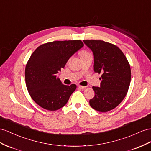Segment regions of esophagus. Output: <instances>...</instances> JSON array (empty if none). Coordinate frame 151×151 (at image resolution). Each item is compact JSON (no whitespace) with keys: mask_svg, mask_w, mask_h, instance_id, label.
<instances>
[{"mask_svg":"<svg viewBox=\"0 0 151 151\" xmlns=\"http://www.w3.org/2000/svg\"><path fill=\"white\" fill-rule=\"evenodd\" d=\"M78 87L81 88V89H85V88H86V86H78Z\"/></svg>","mask_w":151,"mask_h":151,"instance_id":"esophagus-1","label":"esophagus"}]
</instances>
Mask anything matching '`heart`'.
Wrapping results in <instances>:
<instances>
[{"instance_id": "obj_1", "label": "heart", "mask_w": 151, "mask_h": 151, "mask_svg": "<svg viewBox=\"0 0 151 151\" xmlns=\"http://www.w3.org/2000/svg\"><path fill=\"white\" fill-rule=\"evenodd\" d=\"M80 55L81 57H86V56H88V55H91V54L88 52L86 51V50H83V51L80 52Z\"/></svg>"}]
</instances>
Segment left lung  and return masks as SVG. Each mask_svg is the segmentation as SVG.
Returning a JSON list of instances; mask_svg holds the SVG:
<instances>
[{
	"mask_svg": "<svg viewBox=\"0 0 151 151\" xmlns=\"http://www.w3.org/2000/svg\"><path fill=\"white\" fill-rule=\"evenodd\" d=\"M83 42L93 52L94 72L102 74L100 87H92L95 96L89 104L94 110L106 112L125 98L131 82L130 65L117 46L102 40Z\"/></svg>",
	"mask_w": 151,
	"mask_h": 151,
	"instance_id": "left-lung-1",
	"label": "left lung"
}]
</instances>
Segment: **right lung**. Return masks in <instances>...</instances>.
I'll use <instances>...</instances> for the list:
<instances>
[{
  "instance_id": "1",
  "label": "right lung",
  "mask_w": 151,
  "mask_h": 151,
  "mask_svg": "<svg viewBox=\"0 0 151 151\" xmlns=\"http://www.w3.org/2000/svg\"><path fill=\"white\" fill-rule=\"evenodd\" d=\"M83 46L81 40L55 41L40 45L32 53L25 67V83L30 96L39 106L55 111L68 103L76 86L63 84L57 75Z\"/></svg>"
}]
</instances>
